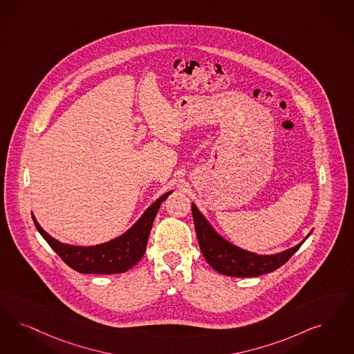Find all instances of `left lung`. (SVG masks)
Masks as SVG:
<instances>
[{"label":"left lung","instance_id":"8db88e82","mask_svg":"<svg viewBox=\"0 0 354 354\" xmlns=\"http://www.w3.org/2000/svg\"><path fill=\"white\" fill-rule=\"evenodd\" d=\"M191 207L201 253L212 269L227 277L252 278L279 269L297 253V249L311 234L310 233L304 240L297 243V246L287 249L282 253L270 255L255 254L241 249L239 246L230 243L224 237H221L208 223V220L203 216V213L198 211V207L195 204H192Z\"/></svg>","mask_w":354,"mask_h":354}]
</instances>
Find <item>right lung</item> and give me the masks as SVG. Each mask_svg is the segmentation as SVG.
Listing matches in <instances>:
<instances>
[{
	"label": "right lung",
	"mask_w": 354,
	"mask_h": 354,
	"mask_svg": "<svg viewBox=\"0 0 354 354\" xmlns=\"http://www.w3.org/2000/svg\"><path fill=\"white\" fill-rule=\"evenodd\" d=\"M170 194L172 191L156 198L124 234L95 246H75L55 240L31 216L43 239L71 269L82 274H121L141 261L158 209Z\"/></svg>",
	"instance_id": "1"
}]
</instances>
